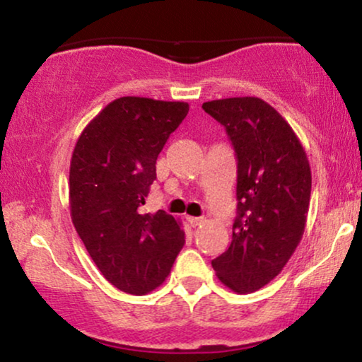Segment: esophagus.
Listing matches in <instances>:
<instances>
[{
  "mask_svg": "<svg viewBox=\"0 0 362 362\" xmlns=\"http://www.w3.org/2000/svg\"><path fill=\"white\" fill-rule=\"evenodd\" d=\"M187 222H189V224L192 226V227H197V226H201V224H204L206 222V219L204 217H187Z\"/></svg>",
  "mask_w": 362,
  "mask_h": 362,
  "instance_id": "34e87169",
  "label": "esophagus"
}]
</instances>
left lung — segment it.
<instances>
[{
  "instance_id": "left-lung-1",
  "label": "left lung",
  "mask_w": 362,
  "mask_h": 362,
  "mask_svg": "<svg viewBox=\"0 0 362 362\" xmlns=\"http://www.w3.org/2000/svg\"><path fill=\"white\" fill-rule=\"evenodd\" d=\"M202 108L226 128L237 158L232 242L212 269L230 290L250 293L284 270L303 237L310 163L291 127L262 98H222Z\"/></svg>"
}]
</instances>
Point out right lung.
<instances>
[{
	"label": "right lung",
	"mask_w": 362,
	"mask_h": 362,
	"mask_svg": "<svg viewBox=\"0 0 362 362\" xmlns=\"http://www.w3.org/2000/svg\"><path fill=\"white\" fill-rule=\"evenodd\" d=\"M186 102L120 97L81 133L69 173L71 217L102 275L118 290L145 295L170 275L185 245L175 217L140 207L156 180V160L185 120Z\"/></svg>",
	"instance_id": "add662e5"
}]
</instances>
